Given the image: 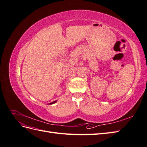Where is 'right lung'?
<instances>
[{
  "label": "right lung",
  "mask_w": 147,
  "mask_h": 147,
  "mask_svg": "<svg viewBox=\"0 0 147 147\" xmlns=\"http://www.w3.org/2000/svg\"><path fill=\"white\" fill-rule=\"evenodd\" d=\"M56 102H57V100H55V101H53V102H51V103H50V104H55Z\"/></svg>",
  "instance_id": "obj_1"
}]
</instances>
